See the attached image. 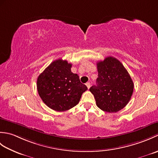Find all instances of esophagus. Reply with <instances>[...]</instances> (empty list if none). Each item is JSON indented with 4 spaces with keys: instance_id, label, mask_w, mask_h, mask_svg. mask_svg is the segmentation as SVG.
Listing matches in <instances>:
<instances>
[{
    "instance_id": "esophagus-1",
    "label": "esophagus",
    "mask_w": 158,
    "mask_h": 158,
    "mask_svg": "<svg viewBox=\"0 0 158 158\" xmlns=\"http://www.w3.org/2000/svg\"><path fill=\"white\" fill-rule=\"evenodd\" d=\"M86 86L88 87V89H89V88H90V83H89V82H88V83H86Z\"/></svg>"
}]
</instances>
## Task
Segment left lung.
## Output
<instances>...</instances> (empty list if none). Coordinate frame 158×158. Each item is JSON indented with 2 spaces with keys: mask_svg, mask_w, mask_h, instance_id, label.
I'll use <instances>...</instances> for the list:
<instances>
[{
  "mask_svg": "<svg viewBox=\"0 0 158 158\" xmlns=\"http://www.w3.org/2000/svg\"><path fill=\"white\" fill-rule=\"evenodd\" d=\"M96 85L89 88L97 106L104 111L116 113L129 102L134 83L128 72L118 60L107 57L97 62Z\"/></svg>",
  "mask_w": 158,
  "mask_h": 158,
  "instance_id": "8db88e82",
  "label": "left lung"
}]
</instances>
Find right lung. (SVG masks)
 Masks as SVG:
<instances>
[{"label": "right lung", "instance_id": "right-lung-1", "mask_svg": "<svg viewBox=\"0 0 158 158\" xmlns=\"http://www.w3.org/2000/svg\"><path fill=\"white\" fill-rule=\"evenodd\" d=\"M72 64L56 60L38 77L37 90L45 105L56 111H64L79 103L88 88L77 74L71 72Z\"/></svg>", "mask_w": 158, "mask_h": 158}]
</instances>
